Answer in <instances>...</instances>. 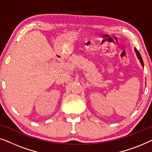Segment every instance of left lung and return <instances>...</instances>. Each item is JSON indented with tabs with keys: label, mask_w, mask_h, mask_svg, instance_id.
<instances>
[{
	"label": "left lung",
	"mask_w": 152,
	"mask_h": 152,
	"mask_svg": "<svg viewBox=\"0 0 152 152\" xmlns=\"http://www.w3.org/2000/svg\"><path fill=\"white\" fill-rule=\"evenodd\" d=\"M134 51H135V52H136V56H137L138 58V60H139V61H140L141 65H142V67H144V63H143V61H142V57H141V56H140V53L138 52V51L137 50H136V48H134Z\"/></svg>",
	"instance_id": "obj_1"
}]
</instances>
